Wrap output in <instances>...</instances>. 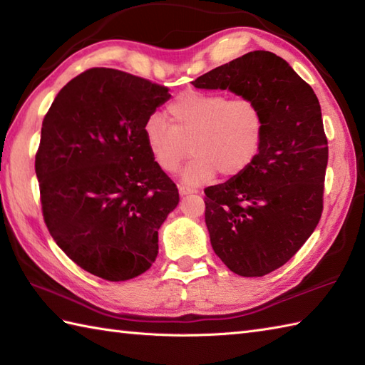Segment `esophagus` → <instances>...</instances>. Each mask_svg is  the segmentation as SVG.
<instances>
[{
    "label": "esophagus",
    "mask_w": 365,
    "mask_h": 365,
    "mask_svg": "<svg viewBox=\"0 0 365 365\" xmlns=\"http://www.w3.org/2000/svg\"><path fill=\"white\" fill-rule=\"evenodd\" d=\"M197 191H199L197 188L185 187V185H180V187H178V192H180V196H185V195H192V192H197Z\"/></svg>",
    "instance_id": "obj_1"
}]
</instances>
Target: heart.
<instances>
[{
    "label": "heart",
    "instance_id": "b5f03b06",
    "mask_svg": "<svg viewBox=\"0 0 365 365\" xmlns=\"http://www.w3.org/2000/svg\"><path fill=\"white\" fill-rule=\"evenodd\" d=\"M168 122L152 115L144 123V139L163 173L174 174L188 157L182 178L187 185L205 183L220 173L235 177L259 157L267 136V114L251 97L188 89L166 106Z\"/></svg>",
    "mask_w": 365,
    "mask_h": 365
}]
</instances>
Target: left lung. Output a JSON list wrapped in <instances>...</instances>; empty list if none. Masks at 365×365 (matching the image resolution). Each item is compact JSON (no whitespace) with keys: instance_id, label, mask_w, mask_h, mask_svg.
Returning a JSON list of instances; mask_svg holds the SVG:
<instances>
[{"instance_id":"8db88e82","label":"left lung","mask_w":365,"mask_h":365,"mask_svg":"<svg viewBox=\"0 0 365 365\" xmlns=\"http://www.w3.org/2000/svg\"><path fill=\"white\" fill-rule=\"evenodd\" d=\"M255 98L267 136L245 173L205 192V224L216 255L230 271L260 277L289 262L323 212L328 139L314 89L274 53L257 50L192 81Z\"/></svg>"}]
</instances>
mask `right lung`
Wrapping results in <instances>:
<instances>
[{
    "instance_id": "1",
    "label": "right lung",
    "mask_w": 365,
    "mask_h": 365,
    "mask_svg": "<svg viewBox=\"0 0 365 365\" xmlns=\"http://www.w3.org/2000/svg\"><path fill=\"white\" fill-rule=\"evenodd\" d=\"M166 86L94 67L59 91L42 122L36 175L50 235L67 257L105 281L152 267L177 185L147 149L144 123Z\"/></svg>"
}]
</instances>
